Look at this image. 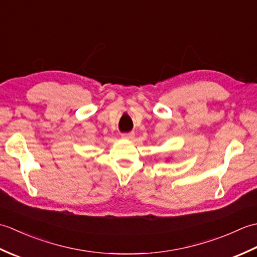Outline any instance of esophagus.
Wrapping results in <instances>:
<instances>
[{
  "instance_id": "obj_1",
  "label": "esophagus",
  "mask_w": 257,
  "mask_h": 257,
  "mask_svg": "<svg viewBox=\"0 0 257 257\" xmlns=\"http://www.w3.org/2000/svg\"><path fill=\"white\" fill-rule=\"evenodd\" d=\"M135 137V134L134 133H129V134H122L121 135V138L125 139V140H129V139H133Z\"/></svg>"
}]
</instances>
